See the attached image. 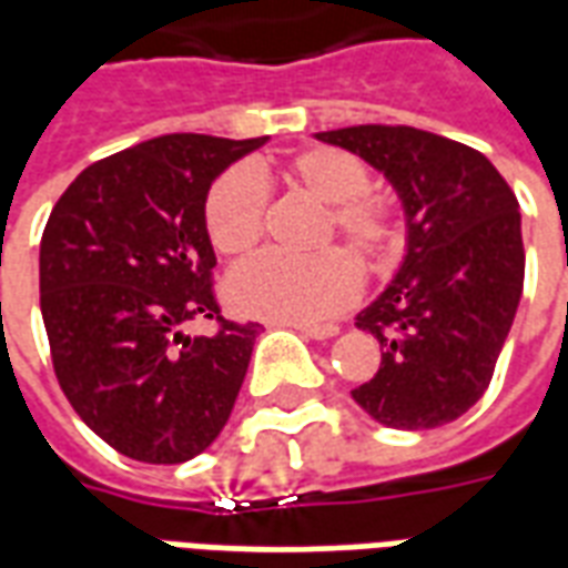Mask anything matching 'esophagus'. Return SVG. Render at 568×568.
<instances>
[{"instance_id": "esophagus-1", "label": "esophagus", "mask_w": 568, "mask_h": 568, "mask_svg": "<svg viewBox=\"0 0 568 568\" xmlns=\"http://www.w3.org/2000/svg\"><path fill=\"white\" fill-rule=\"evenodd\" d=\"M280 325L297 328L304 337H313V341H328V337H334V334L341 332L337 325H301V322H280Z\"/></svg>"}]
</instances>
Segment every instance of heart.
Listing matches in <instances>:
<instances>
[{"instance_id": "1", "label": "heart", "mask_w": 568, "mask_h": 568, "mask_svg": "<svg viewBox=\"0 0 568 568\" xmlns=\"http://www.w3.org/2000/svg\"><path fill=\"white\" fill-rule=\"evenodd\" d=\"M288 185L325 203L316 246L344 240L358 264L386 271L402 252V219L389 194L374 191L368 163L334 145H310L280 163ZM267 187L248 166H231L210 185L203 224L212 248L227 258H246L264 234ZM356 261L344 248H325L310 258L258 255L227 276V297L236 310L280 322H325L344 313L358 295Z\"/></svg>"}]
</instances>
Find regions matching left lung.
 <instances>
[{
    "mask_svg": "<svg viewBox=\"0 0 568 568\" xmlns=\"http://www.w3.org/2000/svg\"><path fill=\"white\" fill-rule=\"evenodd\" d=\"M381 170L407 215L402 271L356 316L381 368L353 389L389 428H438L487 393L524 292L517 197L480 151L405 124L316 133Z\"/></svg>",
    "mask_w": 568,
    "mask_h": 568,
    "instance_id": "obj_1",
    "label": "left lung"
}]
</instances>
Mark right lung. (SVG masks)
<instances>
[{"label": "right lung", "instance_id": "1", "mask_svg": "<svg viewBox=\"0 0 568 568\" xmlns=\"http://www.w3.org/2000/svg\"><path fill=\"white\" fill-rule=\"evenodd\" d=\"M264 142H140L81 170L44 224L39 292L60 389L136 463L194 459L234 410L261 325L222 316L203 203L215 175ZM191 318L220 332L191 338Z\"/></svg>", "mask_w": 568, "mask_h": 568}]
</instances>
